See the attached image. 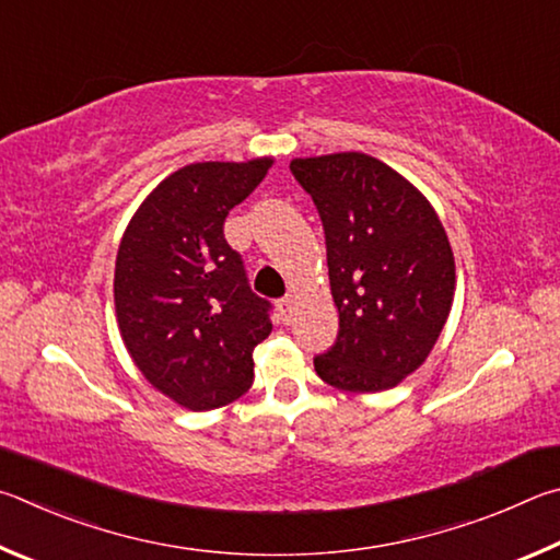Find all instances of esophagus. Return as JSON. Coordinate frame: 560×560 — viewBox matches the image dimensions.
<instances>
[{
	"instance_id": "1",
	"label": "esophagus",
	"mask_w": 560,
	"mask_h": 560,
	"mask_svg": "<svg viewBox=\"0 0 560 560\" xmlns=\"http://www.w3.org/2000/svg\"><path fill=\"white\" fill-rule=\"evenodd\" d=\"M278 307H280V315L285 317V322L292 317V310H295V300L292 298H282L280 302H278Z\"/></svg>"
}]
</instances>
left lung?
Returning <instances> with one entry per match:
<instances>
[{
	"label": "left lung",
	"mask_w": 560,
	"mask_h": 560,
	"mask_svg": "<svg viewBox=\"0 0 560 560\" xmlns=\"http://www.w3.org/2000/svg\"><path fill=\"white\" fill-rule=\"evenodd\" d=\"M325 229L335 347L315 357L329 386L376 394L423 364L455 295V258L430 201L361 152L292 160Z\"/></svg>",
	"instance_id": "obj_1"
}]
</instances>
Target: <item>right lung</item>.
<instances>
[{
  "label": "right lung",
  "instance_id": "obj_1",
  "mask_svg": "<svg viewBox=\"0 0 560 560\" xmlns=\"http://www.w3.org/2000/svg\"><path fill=\"white\" fill-rule=\"evenodd\" d=\"M272 166L196 162L147 196L117 248L115 312L135 366L189 410H213L253 384V349L272 331L223 221Z\"/></svg>",
  "mask_w": 560,
  "mask_h": 560
}]
</instances>
